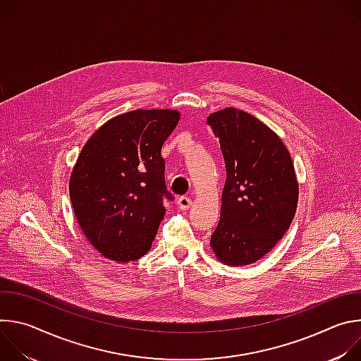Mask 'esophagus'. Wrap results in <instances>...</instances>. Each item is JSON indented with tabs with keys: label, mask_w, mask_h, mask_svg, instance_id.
Masks as SVG:
<instances>
[{
	"label": "esophagus",
	"mask_w": 361,
	"mask_h": 361,
	"mask_svg": "<svg viewBox=\"0 0 361 361\" xmlns=\"http://www.w3.org/2000/svg\"><path fill=\"white\" fill-rule=\"evenodd\" d=\"M177 205H178L180 210H188V209L191 207V205H192V200H191L190 197L183 195V197H180V198L177 200Z\"/></svg>",
	"instance_id": "esophagus-1"
}]
</instances>
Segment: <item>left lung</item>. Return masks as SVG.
I'll use <instances>...</instances> for the list:
<instances>
[{"instance_id":"8db88e82","label":"left lung","mask_w":361,"mask_h":361,"mask_svg":"<svg viewBox=\"0 0 361 361\" xmlns=\"http://www.w3.org/2000/svg\"><path fill=\"white\" fill-rule=\"evenodd\" d=\"M226 161L220 221L210 244L227 266H248L288 230L298 184L283 141L251 114L224 109L207 118Z\"/></svg>"}]
</instances>
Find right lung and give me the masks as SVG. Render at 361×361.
I'll list each match as a JSON object with an SVG mask.
<instances>
[{"instance_id":"right-lung-1","label":"right lung","mask_w":361,"mask_h":361,"mask_svg":"<svg viewBox=\"0 0 361 361\" xmlns=\"http://www.w3.org/2000/svg\"><path fill=\"white\" fill-rule=\"evenodd\" d=\"M174 110H134L98 128L82 147L70 180L75 217L88 241L110 260H138L164 219L161 147L176 128Z\"/></svg>"}]
</instances>
